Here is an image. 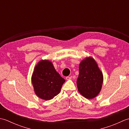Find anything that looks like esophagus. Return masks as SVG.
Here are the masks:
<instances>
[{
	"mask_svg": "<svg viewBox=\"0 0 129 129\" xmlns=\"http://www.w3.org/2000/svg\"><path fill=\"white\" fill-rule=\"evenodd\" d=\"M72 76H67L66 79L68 80H70V79H72Z\"/></svg>",
	"mask_w": 129,
	"mask_h": 129,
	"instance_id": "34e87169",
	"label": "esophagus"
}]
</instances>
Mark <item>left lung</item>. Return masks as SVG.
Masks as SVG:
<instances>
[{
  "label": "left lung",
  "mask_w": 129,
  "mask_h": 129,
  "mask_svg": "<svg viewBox=\"0 0 129 129\" xmlns=\"http://www.w3.org/2000/svg\"><path fill=\"white\" fill-rule=\"evenodd\" d=\"M79 74L76 81L79 92L91 99L100 92L103 83V73L97 63L91 57H86L79 64Z\"/></svg>",
  "instance_id": "8db88e82"
}]
</instances>
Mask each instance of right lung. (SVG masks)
I'll use <instances>...</instances> for the list:
<instances>
[{
	"instance_id": "obj_1",
	"label": "right lung",
	"mask_w": 129,
	"mask_h": 129,
	"mask_svg": "<svg viewBox=\"0 0 129 129\" xmlns=\"http://www.w3.org/2000/svg\"><path fill=\"white\" fill-rule=\"evenodd\" d=\"M34 91L38 97L45 100L59 94L65 81L49 60H41L34 68L31 77Z\"/></svg>"
}]
</instances>
